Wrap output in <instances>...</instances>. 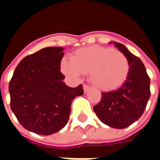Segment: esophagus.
Instances as JSON below:
<instances>
[{"instance_id": "esophagus-1", "label": "esophagus", "mask_w": 160, "mask_h": 160, "mask_svg": "<svg viewBox=\"0 0 160 160\" xmlns=\"http://www.w3.org/2000/svg\"><path fill=\"white\" fill-rule=\"evenodd\" d=\"M83 89H84V92H88V91L91 89V87H89V86H87V85H86V84H85V85H83Z\"/></svg>"}]
</instances>
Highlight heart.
Listing matches in <instances>:
<instances>
[{"instance_id":"heart-1","label":"heart","mask_w":160,"mask_h":160,"mask_svg":"<svg viewBox=\"0 0 160 160\" xmlns=\"http://www.w3.org/2000/svg\"><path fill=\"white\" fill-rule=\"evenodd\" d=\"M70 59L61 62L63 73L78 79L82 73H89L91 83L102 91L118 89L127 80L129 73L127 57L110 47L91 46L77 49Z\"/></svg>"}]
</instances>
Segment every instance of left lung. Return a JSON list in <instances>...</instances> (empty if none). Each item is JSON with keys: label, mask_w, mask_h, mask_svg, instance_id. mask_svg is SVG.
Returning a JSON list of instances; mask_svg holds the SVG:
<instances>
[{"label": "left lung", "mask_w": 160, "mask_h": 160, "mask_svg": "<svg viewBox=\"0 0 160 160\" xmlns=\"http://www.w3.org/2000/svg\"><path fill=\"white\" fill-rule=\"evenodd\" d=\"M129 62L127 80L116 91L102 92L100 102L93 107L103 123L124 128L134 123L144 112L150 98V78L144 64L122 43L114 42Z\"/></svg>", "instance_id": "8db88e82"}]
</instances>
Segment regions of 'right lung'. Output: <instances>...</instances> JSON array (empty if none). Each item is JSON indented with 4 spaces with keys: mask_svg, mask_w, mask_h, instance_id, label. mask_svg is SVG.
Here are the masks:
<instances>
[{
    "mask_svg": "<svg viewBox=\"0 0 160 160\" xmlns=\"http://www.w3.org/2000/svg\"><path fill=\"white\" fill-rule=\"evenodd\" d=\"M62 47H48L26 56L9 82L10 106L27 130L49 135L66 126L71 103L84 92L82 85L72 88L61 73Z\"/></svg>",
    "mask_w": 160,
    "mask_h": 160,
    "instance_id": "add662e5",
    "label": "right lung"
}]
</instances>
